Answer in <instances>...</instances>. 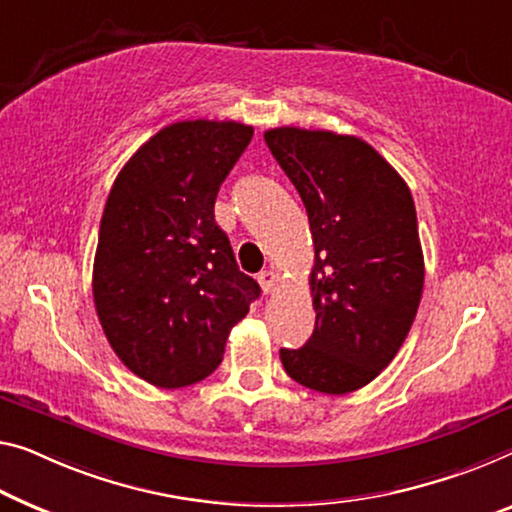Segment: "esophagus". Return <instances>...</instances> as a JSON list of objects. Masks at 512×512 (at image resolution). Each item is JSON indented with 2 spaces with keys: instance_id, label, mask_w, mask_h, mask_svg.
Wrapping results in <instances>:
<instances>
[{
  "instance_id": "obj_1",
  "label": "esophagus",
  "mask_w": 512,
  "mask_h": 512,
  "mask_svg": "<svg viewBox=\"0 0 512 512\" xmlns=\"http://www.w3.org/2000/svg\"><path fill=\"white\" fill-rule=\"evenodd\" d=\"M257 280H259V287H262L264 294H273L278 289V285H280L278 273H273V271H262L257 276Z\"/></svg>"
}]
</instances>
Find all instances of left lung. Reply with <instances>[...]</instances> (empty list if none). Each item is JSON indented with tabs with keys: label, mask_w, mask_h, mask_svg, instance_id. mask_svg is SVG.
Listing matches in <instances>:
<instances>
[{
	"label": "left lung",
	"mask_w": 512,
	"mask_h": 512,
	"mask_svg": "<svg viewBox=\"0 0 512 512\" xmlns=\"http://www.w3.org/2000/svg\"><path fill=\"white\" fill-rule=\"evenodd\" d=\"M264 140L299 190L315 243V331L301 349H280L282 368L312 391H358L393 361L421 303L409 186L361 137L282 126Z\"/></svg>",
	"instance_id": "left-lung-1"
}]
</instances>
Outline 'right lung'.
Returning a JSON list of instances; mask_svg holds the SVG:
<instances>
[{"mask_svg": "<svg viewBox=\"0 0 512 512\" xmlns=\"http://www.w3.org/2000/svg\"><path fill=\"white\" fill-rule=\"evenodd\" d=\"M253 126L177 121L121 167L105 202L94 257V303L114 354L158 388L202 381L218 368L257 282L239 271L216 225L220 183Z\"/></svg>", "mask_w": 512, "mask_h": 512, "instance_id": "right-lung-1", "label": "right lung"}]
</instances>
